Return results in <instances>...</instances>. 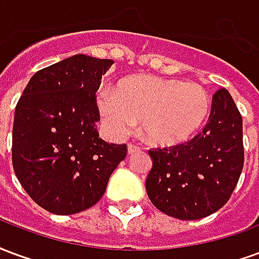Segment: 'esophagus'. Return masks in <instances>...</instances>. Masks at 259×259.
Returning a JSON list of instances; mask_svg holds the SVG:
<instances>
[{
    "instance_id": "obj_1",
    "label": "esophagus",
    "mask_w": 259,
    "mask_h": 259,
    "mask_svg": "<svg viewBox=\"0 0 259 259\" xmlns=\"http://www.w3.org/2000/svg\"><path fill=\"white\" fill-rule=\"evenodd\" d=\"M137 151H140V147L130 143L129 146H127V152H129V154H135V152H137Z\"/></svg>"
}]
</instances>
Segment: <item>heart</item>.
Instances as JSON below:
<instances>
[{
    "label": "heart",
    "mask_w": 259,
    "mask_h": 259,
    "mask_svg": "<svg viewBox=\"0 0 259 259\" xmlns=\"http://www.w3.org/2000/svg\"><path fill=\"white\" fill-rule=\"evenodd\" d=\"M97 105L113 137H123L141 120V130L151 143L174 146L201 129L211 100L205 89L194 81L136 76L120 83L119 90L102 89Z\"/></svg>",
    "instance_id": "1"
}]
</instances>
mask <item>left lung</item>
Wrapping results in <instances>:
<instances>
[{
    "mask_svg": "<svg viewBox=\"0 0 259 259\" xmlns=\"http://www.w3.org/2000/svg\"><path fill=\"white\" fill-rule=\"evenodd\" d=\"M152 168L146 190L155 208L193 221L221 209L244 165L243 119L226 89L212 97L208 123L191 140L148 150Z\"/></svg>",
    "mask_w": 259,
    "mask_h": 259,
    "instance_id": "obj_1",
    "label": "left lung"
}]
</instances>
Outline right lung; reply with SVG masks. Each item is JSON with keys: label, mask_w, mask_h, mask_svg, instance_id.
Here are the masks:
<instances>
[{"label": "right lung", "mask_w": 259, "mask_h": 259, "mask_svg": "<svg viewBox=\"0 0 259 259\" xmlns=\"http://www.w3.org/2000/svg\"><path fill=\"white\" fill-rule=\"evenodd\" d=\"M112 59L73 55L38 70L15 109L12 165L31 200L46 211L72 215L101 200L127 154L98 135L96 93Z\"/></svg>", "instance_id": "add662e5"}]
</instances>
